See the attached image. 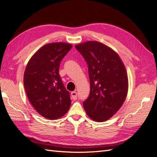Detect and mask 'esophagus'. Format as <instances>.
Masks as SVG:
<instances>
[{
	"label": "esophagus",
	"mask_w": 157,
	"mask_h": 157,
	"mask_svg": "<svg viewBox=\"0 0 157 157\" xmlns=\"http://www.w3.org/2000/svg\"><path fill=\"white\" fill-rule=\"evenodd\" d=\"M71 98L74 100H76L78 98V95L75 91H72L71 93Z\"/></svg>",
	"instance_id": "obj_1"
}]
</instances>
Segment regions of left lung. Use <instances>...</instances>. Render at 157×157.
<instances>
[{
    "instance_id": "1",
    "label": "left lung",
    "mask_w": 157,
    "mask_h": 157,
    "mask_svg": "<svg viewBox=\"0 0 157 157\" xmlns=\"http://www.w3.org/2000/svg\"><path fill=\"white\" fill-rule=\"evenodd\" d=\"M88 67L90 93L83 102L84 109L95 121H105L117 113L125 100L127 74L118 54L96 41L75 46Z\"/></svg>"
}]
</instances>
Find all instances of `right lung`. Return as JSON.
<instances>
[{
    "mask_svg": "<svg viewBox=\"0 0 157 157\" xmlns=\"http://www.w3.org/2000/svg\"><path fill=\"white\" fill-rule=\"evenodd\" d=\"M72 45L63 42L48 44L33 56L24 75V86L30 103L48 119L62 117L71 105L70 92L59 74L60 62Z\"/></svg>",
    "mask_w": 157,
    "mask_h": 157,
    "instance_id": "obj_1",
    "label": "right lung"
}]
</instances>
